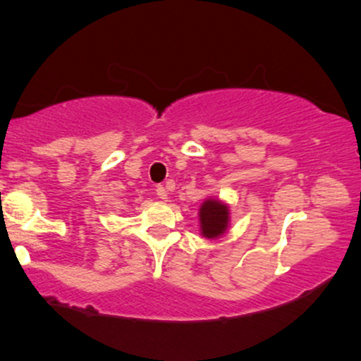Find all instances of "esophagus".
Here are the masks:
<instances>
[{
	"label": "esophagus",
	"instance_id": "1",
	"mask_svg": "<svg viewBox=\"0 0 361 361\" xmlns=\"http://www.w3.org/2000/svg\"><path fill=\"white\" fill-rule=\"evenodd\" d=\"M156 193H157V197L161 198V200H166V198H168V192H166V188H164L163 185L157 186V188H156Z\"/></svg>",
	"mask_w": 361,
	"mask_h": 361
}]
</instances>
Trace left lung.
Returning a JSON list of instances; mask_svg holds the SVG:
<instances>
[{"instance_id": "obj_1", "label": "left lung", "mask_w": 361, "mask_h": 361, "mask_svg": "<svg viewBox=\"0 0 361 361\" xmlns=\"http://www.w3.org/2000/svg\"><path fill=\"white\" fill-rule=\"evenodd\" d=\"M198 217H200V231L204 238H221L229 227V207L221 200L209 198L202 204Z\"/></svg>"}]
</instances>
